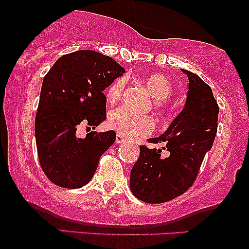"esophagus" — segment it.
Returning <instances> with one entry per match:
<instances>
[{
    "label": "esophagus",
    "instance_id": "34e87169",
    "mask_svg": "<svg viewBox=\"0 0 249 249\" xmlns=\"http://www.w3.org/2000/svg\"><path fill=\"white\" fill-rule=\"evenodd\" d=\"M125 142H126V139H125L124 137L121 136V134H116V142H117V144H124Z\"/></svg>",
    "mask_w": 249,
    "mask_h": 249
}]
</instances>
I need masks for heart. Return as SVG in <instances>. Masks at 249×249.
Wrapping results in <instances>:
<instances>
[{
  "label": "heart",
  "instance_id": "b5f03b06",
  "mask_svg": "<svg viewBox=\"0 0 249 249\" xmlns=\"http://www.w3.org/2000/svg\"><path fill=\"white\" fill-rule=\"evenodd\" d=\"M144 84L154 101L165 102L172 95L173 85L166 76L161 73H151L144 78ZM125 88V78L116 79L107 89V102L116 103L122 97ZM108 126L115 130L121 136L127 138L146 136L153 130V122L147 116H138L128 111L125 107H118L113 110L108 117Z\"/></svg>",
  "mask_w": 249,
  "mask_h": 249
}]
</instances>
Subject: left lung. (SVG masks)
<instances>
[{"label":"left lung","instance_id":"left-lung-1","mask_svg":"<svg viewBox=\"0 0 249 249\" xmlns=\"http://www.w3.org/2000/svg\"><path fill=\"white\" fill-rule=\"evenodd\" d=\"M181 71L188 78L185 107L161 136L150 139L165 142L170 156L162 158L160 148L141 146L131 170L133 196L148 204L170 201L192 186L218 130L219 107L212 89L196 73Z\"/></svg>","mask_w":249,"mask_h":249}]
</instances>
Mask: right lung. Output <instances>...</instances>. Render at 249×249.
Listing matches in <instances>:
<instances>
[{
	"label": "right lung",
	"mask_w": 249,
	"mask_h": 249,
	"mask_svg": "<svg viewBox=\"0 0 249 249\" xmlns=\"http://www.w3.org/2000/svg\"><path fill=\"white\" fill-rule=\"evenodd\" d=\"M125 73L111 57L78 50L59 57L43 79L35 119L37 153L45 176L57 186L87 185L99 158L116 141V132L77 137L79 125L95 128L107 119L103 91Z\"/></svg>",
	"instance_id": "obj_1"
}]
</instances>
